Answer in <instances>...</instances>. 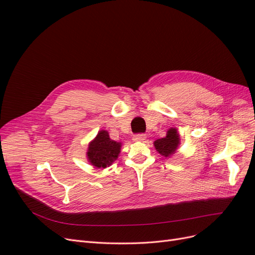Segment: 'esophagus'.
Listing matches in <instances>:
<instances>
[{"label":"esophagus","instance_id":"obj_1","mask_svg":"<svg viewBox=\"0 0 255 255\" xmlns=\"http://www.w3.org/2000/svg\"><path fill=\"white\" fill-rule=\"evenodd\" d=\"M146 138V135L145 134H142V133H139V134H135L133 136V140L134 141H143Z\"/></svg>","mask_w":255,"mask_h":255}]
</instances>
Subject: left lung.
<instances>
[{
    "label": "left lung",
    "instance_id": "8db88e82",
    "mask_svg": "<svg viewBox=\"0 0 255 255\" xmlns=\"http://www.w3.org/2000/svg\"><path fill=\"white\" fill-rule=\"evenodd\" d=\"M180 138L179 134H177L175 128H170L167 132V136L164 138H160V139L155 140L154 142V146L158 151L160 155L165 157H168L172 155L175 153V150L179 145Z\"/></svg>",
    "mask_w": 255,
    "mask_h": 255
}]
</instances>
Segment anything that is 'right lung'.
I'll return each instance as SVG.
<instances>
[{"mask_svg": "<svg viewBox=\"0 0 255 255\" xmlns=\"http://www.w3.org/2000/svg\"><path fill=\"white\" fill-rule=\"evenodd\" d=\"M121 143L114 141L106 130H100L94 141L89 143L87 156L90 164L97 168H106L118 158Z\"/></svg>", "mask_w": 255, "mask_h": 255, "instance_id": "1", "label": "right lung"}]
</instances>
